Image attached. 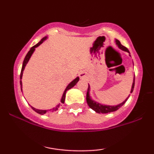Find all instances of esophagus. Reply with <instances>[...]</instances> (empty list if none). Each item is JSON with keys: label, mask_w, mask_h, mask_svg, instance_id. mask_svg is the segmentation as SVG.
<instances>
[{"label": "esophagus", "mask_w": 154, "mask_h": 154, "mask_svg": "<svg viewBox=\"0 0 154 154\" xmlns=\"http://www.w3.org/2000/svg\"><path fill=\"white\" fill-rule=\"evenodd\" d=\"M79 77H80V78H84V77H85V73L84 72H79Z\"/></svg>", "instance_id": "esophagus-1"}]
</instances>
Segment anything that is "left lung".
Masks as SVG:
<instances>
[{
	"label": "left lung",
	"instance_id": "8db88e82",
	"mask_svg": "<svg viewBox=\"0 0 154 154\" xmlns=\"http://www.w3.org/2000/svg\"><path fill=\"white\" fill-rule=\"evenodd\" d=\"M115 42H116V44L117 45V46H118V48H120L121 50H122V51H127V52H128L129 54H130L128 49L126 47L123 46V45L121 44V43L119 42V40H115ZM134 86H135V75H134L133 82H132V88H131V91H130V93H132V91H133ZM90 88H91V87H90V85H88L87 95H86V100H87V103H88V105L89 106V107L91 108V109H93V110H94L95 112L98 113V114H100V113H102V114H107V113L113 112V111H115L116 110H118V109H119L120 107L122 106L125 103V102L128 100L129 97H130V95H129V96L126 98V99L124 100L123 102H122L121 103L118 104V105H116V106L103 105V104L98 103V102L95 101V100H93V99H92V98H91V96H90Z\"/></svg>",
	"mask_w": 154,
	"mask_h": 154
}]
</instances>
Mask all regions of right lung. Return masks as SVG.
<instances>
[{"label":"right lung","mask_w":154,"mask_h":154,"mask_svg":"<svg viewBox=\"0 0 154 154\" xmlns=\"http://www.w3.org/2000/svg\"><path fill=\"white\" fill-rule=\"evenodd\" d=\"M47 38H48V37H47V36H46V37H44L43 38H42V39H41V40H40V41L38 43H37L36 45H34V46L32 47L31 48H30V50L29 51V52L27 53V54L26 55L25 58H24V61H23V64H22V70H21V74H20V85H21V90H22V80H21V79H22V78L23 72H24V68H25V66H26V63H28V61H29V59H30V57L32 56V55L33 53H34V51H35V48L38 47L39 45H40V44L43 43V42L45 41V40H46ZM79 79V77H76V78H75V79H74L73 81H72V82H70L69 84L68 85H67V87L66 88V89H65L64 92H63V95H62V97H61V103H64L65 97H66V91H68V90L71 89L72 88H73L74 86H75V85L77 84V82H78ZM59 106H60V104H59V105L56 106V107L53 108V109H48V110H41V109H35V108L32 107V106H31L32 109L33 110H34L35 111H36L37 113H38V114H41V115H43V114H50V113H53V112H54V111H57V110H58V109H59Z\"/></svg>","instance_id":"right-lung-1"}]
</instances>
